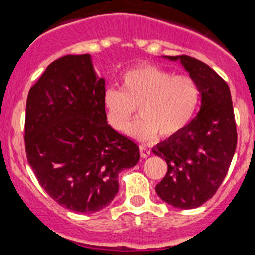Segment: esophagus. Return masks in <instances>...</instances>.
I'll return each mask as SVG.
<instances>
[{
	"instance_id": "34e87169",
	"label": "esophagus",
	"mask_w": 255,
	"mask_h": 255,
	"mask_svg": "<svg viewBox=\"0 0 255 255\" xmlns=\"http://www.w3.org/2000/svg\"><path fill=\"white\" fill-rule=\"evenodd\" d=\"M139 151H140V156H141L142 158L149 157L150 153H151V151L149 149H146V147H145V146H142V145H140V146H139Z\"/></svg>"
}]
</instances>
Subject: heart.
I'll list each match as a JSON object with an SVG mask.
<instances>
[{
	"label": "heart",
	"mask_w": 255,
	"mask_h": 255,
	"mask_svg": "<svg viewBox=\"0 0 255 255\" xmlns=\"http://www.w3.org/2000/svg\"><path fill=\"white\" fill-rule=\"evenodd\" d=\"M200 103V88L192 77L142 64L122 76V91L106 89L103 105L109 125L127 132L139 106V119L129 130L134 138H172L189 125Z\"/></svg>",
	"instance_id": "obj_1"
}]
</instances>
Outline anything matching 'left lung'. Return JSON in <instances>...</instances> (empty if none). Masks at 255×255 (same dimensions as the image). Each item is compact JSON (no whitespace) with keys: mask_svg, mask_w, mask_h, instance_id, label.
I'll return each mask as SVG.
<instances>
[{"mask_svg":"<svg viewBox=\"0 0 255 255\" xmlns=\"http://www.w3.org/2000/svg\"><path fill=\"white\" fill-rule=\"evenodd\" d=\"M166 58L181 61L202 100L180 133L152 149L168 166L156 192L175 208L192 209L213 197L230 167L237 145L234 106L228 83L207 64L189 55Z\"/></svg>","mask_w":255,"mask_h":255,"instance_id":"8db88e82","label":"left lung"}]
</instances>
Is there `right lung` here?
I'll list each match as a JSON object with an SVG mask.
<instances>
[{
	"instance_id": "add662e5",
	"label": "right lung",
	"mask_w": 255,
	"mask_h": 255,
	"mask_svg": "<svg viewBox=\"0 0 255 255\" xmlns=\"http://www.w3.org/2000/svg\"><path fill=\"white\" fill-rule=\"evenodd\" d=\"M104 78L91 55L49 64L30 88L25 151L42 189L64 208L96 213L119 192V173L139 162V146L106 122Z\"/></svg>"
}]
</instances>
